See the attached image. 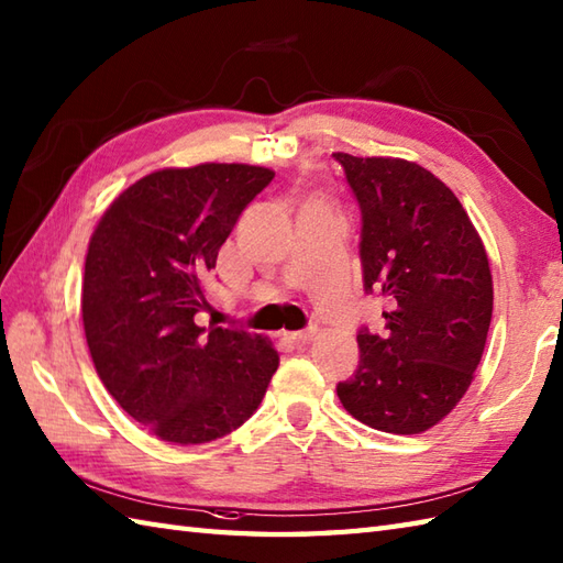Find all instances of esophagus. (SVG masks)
I'll list each match as a JSON object with an SVG mask.
<instances>
[{"mask_svg": "<svg viewBox=\"0 0 563 563\" xmlns=\"http://www.w3.org/2000/svg\"><path fill=\"white\" fill-rule=\"evenodd\" d=\"M317 335V325H311V329H307V331H295V333H285V338L290 343H297V345H302V343H309L311 338Z\"/></svg>", "mask_w": 563, "mask_h": 563, "instance_id": "1", "label": "esophagus"}]
</instances>
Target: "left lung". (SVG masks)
I'll return each instance as SVG.
<instances>
[{"label": "left lung", "instance_id": "8db88e82", "mask_svg": "<svg viewBox=\"0 0 563 563\" xmlns=\"http://www.w3.org/2000/svg\"><path fill=\"white\" fill-rule=\"evenodd\" d=\"M362 211L364 290L386 297L384 331L357 335L360 364L338 384L343 408L388 434L439 424L475 378L494 285L463 203L427 167L333 153Z\"/></svg>", "mask_w": 563, "mask_h": 563}]
</instances>
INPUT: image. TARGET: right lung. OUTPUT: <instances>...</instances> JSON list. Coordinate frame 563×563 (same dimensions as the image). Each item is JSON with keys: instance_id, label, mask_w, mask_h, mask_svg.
Returning a JSON list of instances; mask_svg holds the SVG:
<instances>
[{"instance_id": "obj_1", "label": "right lung", "mask_w": 563, "mask_h": 563, "mask_svg": "<svg viewBox=\"0 0 563 563\" xmlns=\"http://www.w3.org/2000/svg\"><path fill=\"white\" fill-rule=\"evenodd\" d=\"M273 169L163 167L126 187L88 242L86 343L108 394L143 429L196 446L242 427L266 396L278 350L264 335L203 329L201 278Z\"/></svg>"}]
</instances>
